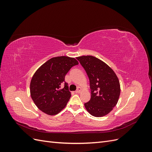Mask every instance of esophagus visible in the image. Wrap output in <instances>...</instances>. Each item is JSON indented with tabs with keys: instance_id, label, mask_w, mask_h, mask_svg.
<instances>
[{
	"instance_id": "obj_1",
	"label": "esophagus",
	"mask_w": 152,
	"mask_h": 152,
	"mask_svg": "<svg viewBox=\"0 0 152 152\" xmlns=\"http://www.w3.org/2000/svg\"><path fill=\"white\" fill-rule=\"evenodd\" d=\"M81 90H82V89L80 88V87H78L77 89L75 91V93H79Z\"/></svg>"
}]
</instances>
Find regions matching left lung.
I'll use <instances>...</instances> for the list:
<instances>
[{
    "label": "left lung",
    "instance_id": "1",
    "mask_svg": "<svg viewBox=\"0 0 152 152\" xmlns=\"http://www.w3.org/2000/svg\"><path fill=\"white\" fill-rule=\"evenodd\" d=\"M89 79L91 99L84 103L91 115L103 117L115 107L121 86L115 73L107 64L93 56L77 57Z\"/></svg>",
    "mask_w": 152,
    "mask_h": 152
}]
</instances>
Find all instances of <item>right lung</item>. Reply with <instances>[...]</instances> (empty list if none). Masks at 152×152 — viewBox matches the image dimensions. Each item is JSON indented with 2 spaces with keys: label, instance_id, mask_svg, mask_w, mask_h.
<instances>
[{
  "label": "right lung",
  "instance_id": "1",
  "mask_svg": "<svg viewBox=\"0 0 152 152\" xmlns=\"http://www.w3.org/2000/svg\"><path fill=\"white\" fill-rule=\"evenodd\" d=\"M78 64L73 58L54 57L35 72L30 82V94L41 111L49 115H54L66 107L71 93L68 84L65 82V77L71 68Z\"/></svg>",
  "mask_w": 152,
  "mask_h": 152
}]
</instances>
